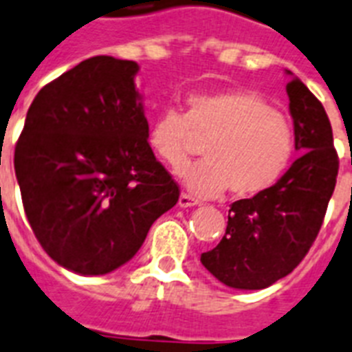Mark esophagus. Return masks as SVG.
I'll return each instance as SVG.
<instances>
[{
    "instance_id": "34e87169",
    "label": "esophagus",
    "mask_w": 352,
    "mask_h": 352,
    "mask_svg": "<svg viewBox=\"0 0 352 352\" xmlns=\"http://www.w3.org/2000/svg\"><path fill=\"white\" fill-rule=\"evenodd\" d=\"M178 205L182 208H190V207H197V205H199V201H197V199H194L192 196H188V194H182L178 199Z\"/></svg>"
}]
</instances>
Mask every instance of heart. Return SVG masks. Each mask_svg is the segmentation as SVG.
Instances as JSON below:
<instances>
[{
	"mask_svg": "<svg viewBox=\"0 0 352 352\" xmlns=\"http://www.w3.org/2000/svg\"><path fill=\"white\" fill-rule=\"evenodd\" d=\"M192 135L203 144L201 164L182 173L190 192L210 197L230 187L248 197L268 190L283 178L295 151L293 127L259 93L223 89L192 93L185 98V115L165 109L153 120L147 142L173 170L187 164Z\"/></svg>",
	"mask_w": 352,
	"mask_h": 352,
	"instance_id": "b5f03b06",
	"label": "heart"
}]
</instances>
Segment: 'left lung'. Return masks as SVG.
Returning a JSON list of instances; mask_svg holds the SVG:
<instances>
[{"mask_svg":"<svg viewBox=\"0 0 352 352\" xmlns=\"http://www.w3.org/2000/svg\"><path fill=\"white\" fill-rule=\"evenodd\" d=\"M287 82L295 151L300 153L274 187L230 205L228 225L201 264L235 289H263L297 268L320 230L338 176L329 118L298 77Z\"/></svg>","mask_w":352,"mask_h":352,"instance_id":"left-lung-1","label":"left lung"}]
</instances>
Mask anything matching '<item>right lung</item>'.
Here are the masks:
<instances>
[{"label":"right lung","instance_id":"1","mask_svg":"<svg viewBox=\"0 0 352 352\" xmlns=\"http://www.w3.org/2000/svg\"><path fill=\"white\" fill-rule=\"evenodd\" d=\"M140 66L97 55L46 84L14 153L25 214L52 259L106 275L135 257L151 225L178 203L155 158L135 77Z\"/></svg>","mask_w":352,"mask_h":352}]
</instances>
